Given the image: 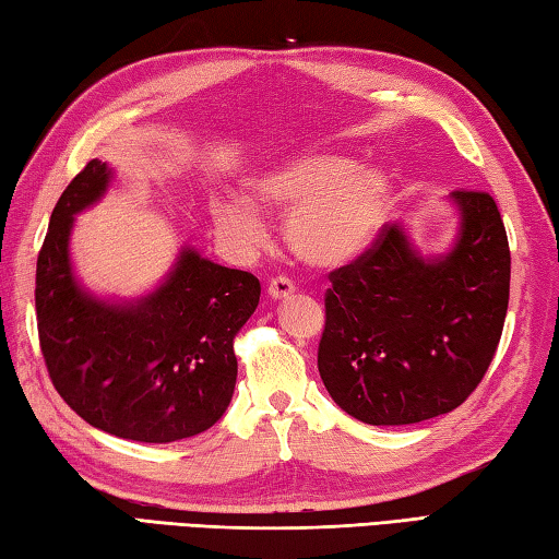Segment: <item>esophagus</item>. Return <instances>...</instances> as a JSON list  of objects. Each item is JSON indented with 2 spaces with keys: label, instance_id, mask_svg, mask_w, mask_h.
<instances>
[{
  "label": "esophagus",
  "instance_id": "34e87169",
  "mask_svg": "<svg viewBox=\"0 0 559 559\" xmlns=\"http://www.w3.org/2000/svg\"><path fill=\"white\" fill-rule=\"evenodd\" d=\"M293 293H295V286H293L290 278H286V276L271 278V283H269V295H271L273 300H286V298H290Z\"/></svg>",
  "mask_w": 559,
  "mask_h": 559
}]
</instances>
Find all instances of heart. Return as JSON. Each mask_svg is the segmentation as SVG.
Segmentation results:
<instances>
[{
	"label": "heart",
	"instance_id": "obj_1",
	"mask_svg": "<svg viewBox=\"0 0 559 559\" xmlns=\"http://www.w3.org/2000/svg\"><path fill=\"white\" fill-rule=\"evenodd\" d=\"M390 199L392 186L382 171L310 152L261 169L247 183V201H215L213 223L223 242L239 254H254L266 239L258 211L286 215L283 237L293 254L310 266L334 269L373 242Z\"/></svg>",
	"mask_w": 559,
	"mask_h": 559
}]
</instances>
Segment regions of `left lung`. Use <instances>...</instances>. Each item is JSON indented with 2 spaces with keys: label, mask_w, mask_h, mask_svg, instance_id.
<instances>
[{
  "label": "left lung",
  "mask_w": 559,
  "mask_h": 559,
  "mask_svg": "<svg viewBox=\"0 0 559 559\" xmlns=\"http://www.w3.org/2000/svg\"><path fill=\"white\" fill-rule=\"evenodd\" d=\"M453 247L426 259L402 225L330 273L317 368L332 400L373 426L417 424L469 397L499 346L511 254L485 191H453Z\"/></svg>",
  "instance_id": "obj_1"
}]
</instances>
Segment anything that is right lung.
<instances>
[{
    "instance_id": "1",
    "label": "right lung",
    "mask_w": 559,
    "mask_h": 559,
    "mask_svg": "<svg viewBox=\"0 0 559 559\" xmlns=\"http://www.w3.org/2000/svg\"><path fill=\"white\" fill-rule=\"evenodd\" d=\"M114 171L92 159L52 207L36 269L40 352L55 390L118 439L171 443L223 417L237 382L235 336L259 305V278L183 247L159 288L104 300L74 278V215L106 193Z\"/></svg>"
}]
</instances>
